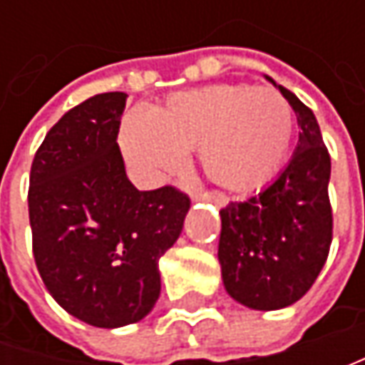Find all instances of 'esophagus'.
<instances>
[{"label":"esophagus","instance_id":"esophagus-1","mask_svg":"<svg viewBox=\"0 0 365 365\" xmlns=\"http://www.w3.org/2000/svg\"><path fill=\"white\" fill-rule=\"evenodd\" d=\"M192 199L195 201H211V203H215L217 207H225L227 205V197L221 195V192H199Z\"/></svg>","mask_w":365,"mask_h":365}]
</instances>
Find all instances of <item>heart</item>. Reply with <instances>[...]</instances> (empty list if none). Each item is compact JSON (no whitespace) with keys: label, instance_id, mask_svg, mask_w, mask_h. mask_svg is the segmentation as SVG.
Returning a JSON list of instances; mask_svg holds the SVG:
<instances>
[{"label":"heart","instance_id":"b5f03b06","mask_svg":"<svg viewBox=\"0 0 365 365\" xmlns=\"http://www.w3.org/2000/svg\"><path fill=\"white\" fill-rule=\"evenodd\" d=\"M292 109L268 87L211 85L175 93L152 113L132 111L121 123V146L146 175L180 168L199 148L203 173L230 190L268 182L287 158Z\"/></svg>","mask_w":365,"mask_h":365}]
</instances>
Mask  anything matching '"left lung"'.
Here are the masks:
<instances>
[{
  "mask_svg": "<svg viewBox=\"0 0 365 365\" xmlns=\"http://www.w3.org/2000/svg\"><path fill=\"white\" fill-rule=\"evenodd\" d=\"M266 78L297 113L299 144L266 189L219 211L223 287L233 301L254 311L284 309L304 297L325 266L333 235L331 158L315 113Z\"/></svg>",
  "mask_w": 365,
  "mask_h": 365,
  "instance_id": "1",
  "label": "left lung"
}]
</instances>
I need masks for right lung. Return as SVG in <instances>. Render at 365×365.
<instances>
[{"label": "right lung", "instance_id": "1", "mask_svg": "<svg viewBox=\"0 0 365 365\" xmlns=\"http://www.w3.org/2000/svg\"><path fill=\"white\" fill-rule=\"evenodd\" d=\"M128 95L99 93L66 111L36 152L28 211L32 250L52 299L78 321L138 323L160 297L158 259L173 247L189 197L138 190L118 146Z\"/></svg>", "mask_w": 365, "mask_h": 365}]
</instances>
